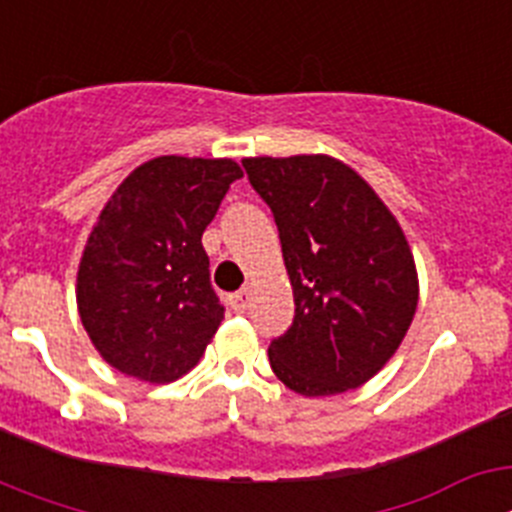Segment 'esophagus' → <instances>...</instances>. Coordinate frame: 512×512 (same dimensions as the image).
I'll list each match as a JSON object with an SVG mask.
<instances>
[{
    "label": "esophagus",
    "mask_w": 512,
    "mask_h": 512,
    "mask_svg": "<svg viewBox=\"0 0 512 512\" xmlns=\"http://www.w3.org/2000/svg\"><path fill=\"white\" fill-rule=\"evenodd\" d=\"M230 307L235 312H246L251 307V289H238L235 295H230Z\"/></svg>",
    "instance_id": "34e87169"
}]
</instances>
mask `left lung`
<instances>
[{"instance_id":"left-lung-1","label":"left lung","mask_w":512,"mask_h":512,"mask_svg":"<svg viewBox=\"0 0 512 512\" xmlns=\"http://www.w3.org/2000/svg\"><path fill=\"white\" fill-rule=\"evenodd\" d=\"M282 241L295 323L269 346L297 395L356 390L395 356L418 307V271L397 217L333 156L243 158Z\"/></svg>"}]
</instances>
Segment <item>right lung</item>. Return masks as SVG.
<instances>
[{"label": "right lung", "instance_id": "right-lung-1", "mask_svg": "<svg viewBox=\"0 0 512 512\" xmlns=\"http://www.w3.org/2000/svg\"><path fill=\"white\" fill-rule=\"evenodd\" d=\"M241 176L233 158L158 156L102 207L81 253L76 307L117 372L166 384L202 359L223 320L202 233Z\"/></svg>", "mask_w": 512, "mask_h": 512}]
</instances>
